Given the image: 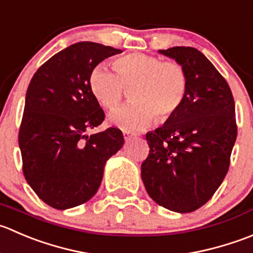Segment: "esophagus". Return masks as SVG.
Instances as JSON below:
<instances>
[{"mask_svg":"<svg viewBox=\"0 0 253 253\" xmlns=\"http://www.w3.org/2000/svg\"><path fill=\"white\" fill-rule=\"evenodd\" d=\"M134 136H135V134H131V132H129V131H124V139H126V141Z\"/></svg>","mask_w":253,"mask_h":253,"instance_id":"esophagus-1","label":"esophagus"}]
</instances>
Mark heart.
I'll return each mask as SVG.
<instances>
[{
  "mask_svg": "<svg viewBox=\"0 0 253 253\" xmlns=\"http://www.w3.org/2000/svg\"><path fill=\"white\" fill-rule=\"evenodd\" d=\"M116 72L104 64L89 75V88L99 104L114 111L129 91L131 103L111 116L112 123L126 131H140L156 117L159 123L171 119L186 101L189 80L186 69L176 61L134 52L114 60Z\"/></svg>",
  "mask_w": 253,
  "mask_h": 253,
  "instance_id": "b5f03b06",
  "label": "heart"
}]
</instances>
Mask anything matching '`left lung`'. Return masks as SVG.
<instances>
[{"instance_id":"1","label":"left lung","mask_w":253,"mask_h":253,"mask_svg":"<svg viewBox=\"0 0 253 253\" xmlns=\"http://www.w3.org/2000/svg\"><path fill=\"white\" fill-rule=\"evenodd\" d=\"M186 69L189 86L178 112L147 132L141 178L159 206L177 212L203 207L224 181L237 136L235 102L226 80L199 50H160Z\"/></svg>"}]
</instances>
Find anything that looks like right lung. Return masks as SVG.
Listing matches in <instances>:
<instances>
[{
	"label": "right lung",
	"instance_id": "obj_1",
	"mask_svg": "<svg viewBox=\"0 0 253 253\" xmlns=\"http://www.w3.org/2000/svg\"><path fill=\"white\" fill-rule=\"evenodd\" d=\"M119 52L80 42L50 57L32 77L18 134L22 169L37 196L52 208L89 201L101 186L106 161L123 146L118 127L86 135L106 118L89 88V75Z\"/></svg>",
	"mask_w": 253,
	"mask_h": 253
}]
</instances>
